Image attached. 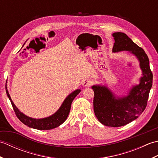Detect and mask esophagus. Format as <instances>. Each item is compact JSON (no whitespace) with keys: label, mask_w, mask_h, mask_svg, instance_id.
Here are the masks:
<instances>
[{"label":"esophagus","mask_w":158,"mask_h":158,"mask_svg":"<svg viewBox=\"0 0 158 158\" xmlns=\"http://www.w3.org/2000/svg\"><path fill=\"white\" fill-rule=\"evenodd\" d=\"M92 84V81L90 79L83 80V81L82 83V85L84 88H86V87H89Z\"/></svg>","instance_id":"1"}]
</instances>
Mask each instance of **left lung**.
<instances>
[{"instance_id":"obj_1","label":"left lung","mask_w":158,"mask_h":158,"mask_svg":"<svg viewBox=\"0 0 158 158\" xmlns=\"http://www.w3.org/2000/svg\"><path fill=\"white\" fill-rule=\"evenodd\" d=\"M112 36L115 41L112 52L126 51L135 56L142 71L139 84L133 85L125 95L116 94L106 85L92 86L94 92V110L97 119L106 126L120 127L138 118L145 109L152 87L153 75L148 56L141 48L125 33L114 32Z\"/></svg>"}]
</instances>
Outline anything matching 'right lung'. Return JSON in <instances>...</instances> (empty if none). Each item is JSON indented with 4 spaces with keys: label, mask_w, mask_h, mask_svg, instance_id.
<instances>
[{
    "label": "right lung",
    "mask_w": 158,
    "mask_h": 158,
    "mask_svg": "<svg viewBox=\"0 0 158 158\" xmlns=\"http://www.w3.org/2000/svg\"><path fill=\"white\" fill-rule=\"evenodd\" d=\"M5 88L6 94H7L9 100L11 101L13 110H14L15 115L18 117V118L23 124H25L26 126L31 127V128L39 130H48L56 128V127H58L64 122L69 114L73 100L79 94V92H81V89H77L75 91L69 94L63 101L61 106H60V108L57 110V111L52 114V115L44 117V118L36 119L26 115L25 114H23L22 112L20 111L11 100V96H10L9 93L8 92L6 83Z\"/></svg>",
    "instance_id": "obj_1"
}]
</instances>
